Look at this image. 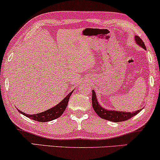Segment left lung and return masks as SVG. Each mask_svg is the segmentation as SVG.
<instances>
[{"label": "left lung", "mask_w": 160, "mask_h": 160, "mask_svg": "<svg viewBox=\"0 0 160 160\" xmlns=\"http://www.w3.org/2000/svg\"><path fill=\"white\" fill-rule=\"evenodd\" d=\"M134 39H135V42L138 45H140L141 48L146 50V45H145L144 42H142V39L140 37L138 36L134 37ZM92 104L93 109H94L95 112L98 115L99 117L103 118V119L107 120V121H110L112 122H121L125 121L126 120L130 119L133 116L136 115L138 114L142 109H139V110L136 112H120V111H115V110H109V109H107L105 108L101 107L99 104L98 100H97L96 95H95V92L92 90Z\"/></svg>", "instance_id": "left-lung-1"}]
</instances>
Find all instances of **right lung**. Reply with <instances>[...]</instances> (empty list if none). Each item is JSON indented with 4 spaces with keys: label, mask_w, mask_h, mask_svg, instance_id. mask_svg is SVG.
Wrapping results in <instances>:
<instances>
[{
    "label": "right lung",
    "mask_w": 160,
    "mask_h": 160,
    "mask_svg": "<svg viewBox=\"0 0 160 160\" xmlns=\"http://www.w3.org/2000/svg\"><path fill=\"white\" fill-rule=\"evenodd\" d=\"M72 92H73V90H72L70 93H68L67 96L61 102L58 103V104L54 106L52 108H51V109H48L46 111L34 114V115H28V114L22 112L19 110V109H18V110L22 115L26 116L27 118H31V119L34 120V121H37L39 122H48L53 121V120H55L57 118H59L63 114L64 111L65 110L66 107H67L68 101H69V98L70 95H72Z\"/></svg>",
    "instance_id": "1"
}]
</instances>
